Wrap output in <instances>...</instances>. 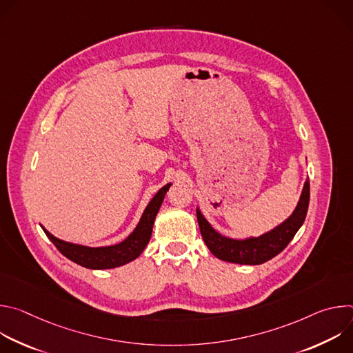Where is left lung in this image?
<instances>
[{
	"mask_svg": "<svg viewBox=\"0 0 353 353\" xmlns=\"http://www.w3.org/2000/svg\"><path fill=\"white\" fill-rule=\"evenodd\" d=\"M309 199L310 181L306 180L296 210L282 225L260 237H251L245 240H234L221 236L212 229L199 210H196V221L199 225L201 236H203L210 251L216 259L234 264L259 265L278 256L289 244L296 232L305 222L309 208Z\"/></svg>",
	"mask_w": 353,
	"mask_h": 353,
	"instance_id": "1",
	"label": "left lung"
}]
</instances>
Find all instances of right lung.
<instances>
[{"mask_svg":"<svg viewBox=\"0 0 353 353\" xmlns=\"http://www.w3.org/2000/svg\"><path fill=\"white\" fill-rule=\"evenodd\" d=\"M172 184H166L162 187L157 195L150 199L146 210L142 214V218L135 228V230L121 243L109 245V247H85L79 244L67 243L54 237L52 233H48L46 229V236L52 240V243L57 247V250L68 260L90 270H108L124 265L132 260H135L149 243L150 234H152L154 222L157 214L163 203L166 191Z\"/></svg>","mask_w":353,"mask_h":353,"instance_id":"1","label":"right lung"}]
</instances>
